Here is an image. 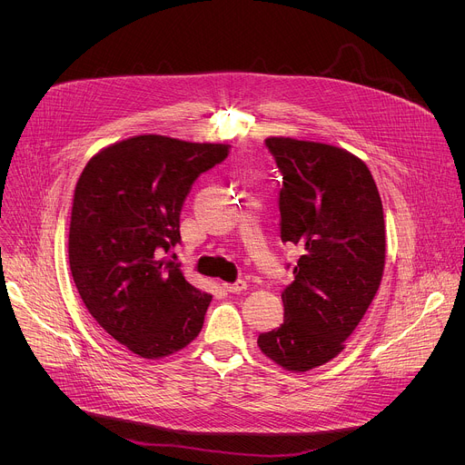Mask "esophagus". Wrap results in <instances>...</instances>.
<instances>
[{"label":"esophagus","instance_id":"1","mask_svg":"<svg viewBox=\"0 0 465 465\" xmlns=\"http://www.w3.org/2000/svg\"><path fill=\"white\" fill-rule=\"evenodd\" d=\"M223 287L228 291V292H241L246 289V282L244 280H237L235 283H223Z\"/></svg>","mask_w":465,"mask_h":465}]
</instances>
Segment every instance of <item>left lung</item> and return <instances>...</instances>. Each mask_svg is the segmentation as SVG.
<instances>
[{"label":"left lung","instance_id":"1","mask_svg":"<svg viewBox=\"0 0 465 465\" xmlns=\"http://www.w3.org/2000/svg\"><path fill=\"white\" fill-rule=\"evenodd\" d=\"M282 173L280 233L302 248L282 300L285 320L257 346L289 371L335 359L368 311L384 269V217L370 169L351 153L264 140ZM291 264H287V269Z\"/></svg>","mask_w":465,"mask_h":465}]
</instances>
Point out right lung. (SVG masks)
Returning <instances> with one entry per match:
<instances>
[{"instance_id": "1", "label": "right lung", "mask_w": 465, "mask_h": 465, "mask_svg": "<svg viewBox=\"0 0 465 465\" xmlns=\"http://www.w3.org/2000/svg\"><path fill=\"white\" fill-rule=\"evenodd\" d=\"M228 154L221 143L136 136L95 154L77 182L68 242L75 287L106 333L143 359L201 333L212 296L162 255L182 241L193 182Z\"/></svg>"}]
</instances>
